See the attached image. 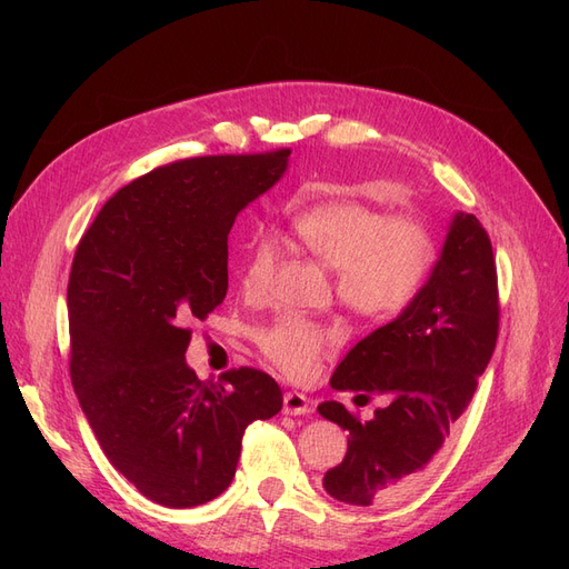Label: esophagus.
I'll return each instance as SVG.
<instances>
[{
	"label": "esophagus",
	"instance_id": "obj_1",
	"mask_svg": "<svg viewBox=\"0 0 569 569\" xmlns=\"http://www.w3.org/2000/svg\"><path fill=\"white\" fill-rule=\"evenodd\" d=\"M311 408H313V401L308 399L306 393H299V391L284 393V401H282L284 416H306V412H311Z\"/></svg>",
	"mask_w": 569,
	"mask_h": 569
}]
</instances>
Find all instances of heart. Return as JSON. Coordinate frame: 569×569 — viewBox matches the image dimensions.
Listing matches in <instances>:
<instances>
[{"label":"heart","instance_id":"b5f03b06","mask_svg":"<svg viewBox=\"0 0 569 569\" xmlns=\"http://www.w3.org/2000/svg\"><path fill=\"white\" fill-rule=\"evenodd\" d=\"M289 232L306 253L332 270L337 299L370 322L399 318L420 295L437 258L435 239L422 220L387 216L353 199L308 206L289 220ZM274 266L278 244L258 237L239 272L247 295H261ZM256 341L274 368L306 380L322 356L341 347L343 330L299 316H280L258 330Z\"/></svg>","mask_w":569,"mask_h":569}]
</instances>
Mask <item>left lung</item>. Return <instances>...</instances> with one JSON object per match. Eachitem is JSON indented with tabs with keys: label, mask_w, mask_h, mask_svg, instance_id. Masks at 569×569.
<instances>
[{
	"label": "left lung",
	"mask_w": 569,
	"mask_h": 569,
	"mask_svg": "<svg viewBox=\"0 0 569 569\" xmlns=\"http://www.w3.org/2000/svg\"><path fill=\"white\" fill-rule=\"evenodd\" d=\"M491 239L472 213H456L439 261L406 311L360 339L332 375V389L389 399L370 420L339 401L318 406L349 432V449L322 487L349 506L389 501L416 487L470 406L498 339Z\"/></svg>",
	"instance_id": "8db88e82"
}]
</instances>
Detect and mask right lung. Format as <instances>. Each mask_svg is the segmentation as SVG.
Returning <instances> with one entry per match:
<instances>
[{
	"mask_svg": "<svg viewBox=\"0 0 569 569\" xmlns=\"http://www.w3.org/2000/svg\"><path fill=\"white\" fill-rule=\"evenodd\" d=\"M291 149L153 168L104 203L68 278L71 382L113 468L149 501L194 508L230 487L244 429L282 410L263 370L201 382L187 322L228 295L237 213L282 178Z\"/></svg>",
	"mask_w": 569,
	"mask_h": 569,
	"instance_id": "add662e5",
	"label": "right lung"
}]
</instances>
